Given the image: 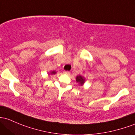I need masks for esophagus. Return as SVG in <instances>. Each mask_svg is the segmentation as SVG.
<instances>
[{
  "mask_svg": "<svg viewBox=\"0 0 135 135\" xmlns=\"http://www.w3.org/2000/svg\"><path fill=\"white\" fill-rule=\"evenodd\" d=\"M63 73L65 74H67V75L70 74V72H69V71H63Z\"/></svg>",
  "mask_w": 135,
  "mask_h": 135,
  "instance_id": "1",
  "label": "esophagus"
}]
</instances>
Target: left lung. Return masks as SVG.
<instances>
[{
  "label": "left lung",
  "instance_id": "obj_1",
  "mask_svg": "<svg viewBox=\"0 0 135 135\" xmlns=\"http://www.w3.org/2000/svg\"><path fill=\"white\" fill-rule=\"evenodd\" d=\"M76 81H77V83H78L79 84V85H81V86L83 85L84 84L85 81V79L84 78H83V76H80V75L76 76Z\"/></svg>",
  "mask_w": 135,
  "mask_h": 135
}]
</instances>
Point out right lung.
I'll list each match as a JSON object with an SVG mask.
<instances>
[{
  "label": "right lung",
  "instance_id": "add662e5",
  "mask_svg": "<svg viewBox=\"0 0 135 135\" xmlns=\"http://www.w3.org/2000/svg\"><path fill=\"white\" fill-rule=\"evenodd\" d=\"M50 74H56V71H52V72H50Z\"/></svg>",
  "mask_w": 135,
  "mask_h": 135
}]
</instances>
